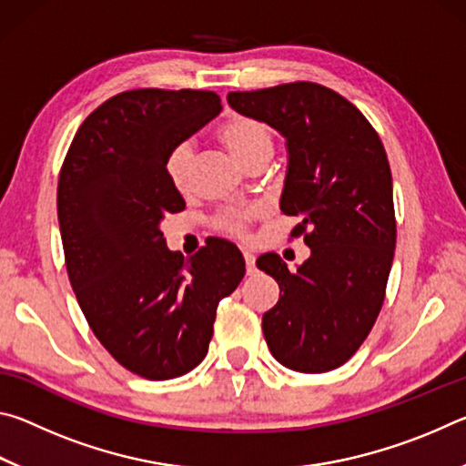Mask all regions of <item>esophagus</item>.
Returning a JSON list of instances; mask_svg holds the SVG:
<instances>
[{
    "label": "esophagus",
    "mask_w": 466,
    "mask_h": 466,
    "mask_svg": "<svg viewBox=\"0 0 466 466\" xmlns=\"http://www.w3.org/2000/svg\"><path fill=\"white\" fill-rule=\"evenodd\" d=\"M244 263H247V273L252 275L257 273V265H255V255H250V252H244Z\"/></svg>",
    "instance_id": "esophagus-1"
}]
</instances>
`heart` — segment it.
<instances>
[{
    "mask_svg": "<svg viewBox=\"0 0 466 466\" xmlns=\"http://www.w3.org/2000/svg\"><path fill=\"white\" fill-rule=\"evenodd\" d=\"M219 139L230 149L236 160L242 167L252 160V157L273 154V131L265 121L257 116L236 115L230 116L222 127H219ZM167 177L177 191L185 193L191 187V172H193V146L188 141H180L170 149L167 160H164ZM257 208H226L214 218V226L219 232L230 236H247L248 226L257 218Z\"/></svg>",
    "mask_w": 466,
    "mask_h": 466,
    "instance_id": "heart-1",
    "label": "heart"
}]
</instances>
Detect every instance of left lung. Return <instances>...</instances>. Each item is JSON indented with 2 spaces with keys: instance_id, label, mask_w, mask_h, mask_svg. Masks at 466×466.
Segmentation results:
<instances>
[{
  "instance_id": "1",
  "label": "left lung",
  "mask_w": 466,
  "mask_h": 466,
  "mask_svg": "<svg viewBox=\"0 0 466 466\" xmlns=\"http://www.w3.org/2000/svg\"><path fill=\"white\" fill-rule=\"evenodd\" d=\"M228 102L286 137L279 208L299 218L291 236L310 247L296 271L275 252L257 258L281 289L263 314L265 341L289 370L329 372L360 350L384 302L397 244L389 157L366 116L320 84L230 92Z\"/></svg>"
}]
</instances>
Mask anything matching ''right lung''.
I'll return each mask as SVG.
<instances>
[{
	"label": "right lung",
	"instance_id": "add662e5",
	"mask_svg": "<svg viewBox=\"0 0 466 466\" xmlns=\"http://www.w3.org/2000/svg\"><path fill=\"white\" fill-rule=\"evenodd\" d=\"M219 110L208 90L121 92L80 125L59 172V230L77 304L110 356L147 380L201 364L219 299L247 271L232 242L214 238L185 258L160 230L164 216L185 209L164 160Z\"/></svg>",
	"mask_w": 466,
	"mask_h": 466
}]
</instances>
